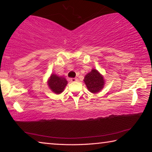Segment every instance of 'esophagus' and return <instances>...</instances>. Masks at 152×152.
Masks as SVG:
<instances>
[{"label":"esophagus","instance_id":"esophagus-1","mask_svg":"<svg viewBox=\"0 0 152 152\" xmlns=\"http://www.w3.org/2000/svg\"><path fill=\"white\" fill-rule=\"evenodd\" d=\"M71 82H77V81H78V78H71Z\"/></svg>","mask_w":152,"mask_h":152}]
</instances>
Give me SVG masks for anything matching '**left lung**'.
<instances>
[{
	"mask_svg": "<svg viewBox=\"0 0 152 152\" xmlns=\"http://www.w3.org/2000/svg\"><path fill=\"white\" fill-rule=\"evenodd\" d=\"M84 82L88 91L93 94L101 92L103 89L105 84L104 76L94 68L85 76Z\"/></svg>",
	"mask_w": 152,
	"mask_h": 152,
	"instance_id": "obj_1",
	"label": "left lung"
}]
</instances>
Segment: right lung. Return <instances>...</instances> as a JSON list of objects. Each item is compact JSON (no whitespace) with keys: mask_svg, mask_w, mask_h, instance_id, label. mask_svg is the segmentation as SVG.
<instances>
[{"mask_svg":"<svg viewBox=\"0 0 152 152\" xmlns=\"http://www.w3.org/2000/svg\"><path fill=\"white\" fill-rule=\"evenodd\" d=\"M47 82L49 88L56 94H61L68 84V81L64 76H60L53 73L49 77Z\"/></svg>","mask_w":152,"mask_h":152,"instance_id":"obj_1","label":"right lung"}]
</instances>
